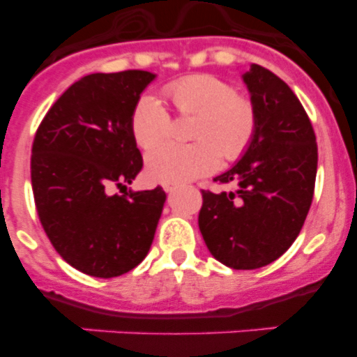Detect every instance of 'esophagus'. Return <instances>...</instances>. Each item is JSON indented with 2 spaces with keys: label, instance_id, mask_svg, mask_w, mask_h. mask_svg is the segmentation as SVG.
Segmentation results:
<instances>
[{
  "label": "esophagus",
  "instance_id": "1",
  "mask_svg": "<svg viewBox=\"0 0 357 357\" xmlns=\"http://www.w3.org/2000/svg\"><path fill=\"white\" fill-rule=\"evenodd\" d=\"M175 189H178V185H175V184H164V191H166V193H173Z\"/></svg>",
  "mask_w": 357,
  "mask_h": 357
}]
</instances>
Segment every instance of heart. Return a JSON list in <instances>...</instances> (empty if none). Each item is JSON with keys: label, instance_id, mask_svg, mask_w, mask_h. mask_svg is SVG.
Returning a JSON list of instances; mask_svg holds the SVG:
<instances>
[{"label": "heart", "instance_id": "b5f03b06", "mask_svg": "<svg viewBox=\"0 0 357 357\" xmlns=\"http://www.w3.org/2000/svg\"><path fill=\"white\" fill-rule=\"evenodd\" d=\"M162 96L181 116H195L191 144H160L146 155L151 181L182 184L209 175L220 157L234 162L250 148L257 130V112L248 96L234 93L214 75H189L162 87ZM172 118L153 96H143L132 110L130 128L141 148L155 146L168 135Z\"/></svg>", "mask_w": 357, "mask_h": 357}]
</instances>
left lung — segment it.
Here are the masks:
<instances>
[{"label": "left lung", "mask_w": 357, "mask_h": 357, "mask_svg": "<svg viewBox=\"0 0 357 357\" xmlns=\"http://www.w3.org/2000/svg\"><path fill=\"white\" fill-rule=\"evenodd\" d=\"M257 112L250 148L214 181L236 191H202L198 227L214 259L234 270L266 266L284 254L309 213L318 146L313 125L289 85L263 66L243 75Z\"/></svg>", "instance_id": "8db88e82"}]
</instances>
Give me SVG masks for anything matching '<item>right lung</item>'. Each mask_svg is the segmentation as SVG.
Returning a JSON list of instances; mask_svg holds the SVG:
<instances>
[{"mask_svg":"<svg viewBox=\"0 0 357 357\" xmlns=\"http://www.w3.org/2000/svg\"><path fill=\"white\" fill-rule=\"evenodd\" d=\"M153 73L128 69L80 78L52 105L31 146V189L40 225L62 259L110 279L146 257L166 193L109 195L143 168L130 119Z\"/></svg>","mask_w":357,"mask_h":357,"instance_id":"1","label":"right lung"}]
</instances>
